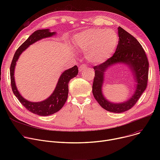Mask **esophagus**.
Listing matches in <instances>:
<instances>
[{"label": "esophagus", "mask_w": 160, "mask_h": 160, "mask_svg": "<svg viewBox=\"0 0 160 160\" xmlns=\"http://www.w3.org/2000/svg\"><path fill=\"white\" fill-rule=\"evenodd\" d=\"M86 69V66L85 65H81L80 67H79V71L80 72H82L83 70H85Z\"/></svg>", "instance_id": "obj_1"}]
</instances>
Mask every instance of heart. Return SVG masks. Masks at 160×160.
<instances>
[{
  "instance_id": "heart-1",
  "label": "heart",
  "mask_w": 160,
  "mask_h": 160,
  "mask_svg": "<svg viewBox=\"0 0 160 160\" xmlns=\"http://www.w3.org/2000/svg\"><path fill=\"white\" fill-rule=\"evenodd\" d=\"M75 48L87 50V60L95 64L106 62L114 54L119 37L112 29L90 28L75 34L72 39Z\"/></svg>"
}]
</instances>
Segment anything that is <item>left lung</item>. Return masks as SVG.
I'll return each mask as SVG.
<instances>
[{"instance_id": "left-lung-1", "label": "left lung", "mask_w": 160, "mask_h": 160, "mask_svg": "<svg viewBox=\"0 0 160 160\" xmlns=\"http://www.w3.org/2000/svg\"><path fill=\"white\" fill-rule=\"evenodd\" d=\"M119 41L116 51L109 60L95 66V78L93 83V94L98 104L106 110L113 113L127 111L135 104L147 86L148 62L145 50L139 41L121 27H118ZM116 64L127 66L132 74L135 84L133 94L125 102L113 103L103 95L102 90L105 74L112 66Z\"/></svg>"}]
</instances>
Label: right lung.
<instances>
[{
	"label": "right lung",
	"instance_id": "add662e5",
	"mask_svg": "<svg viewBox=\"0 0 160 160\" xmlns=\"http://www.w3.org/2000/svg\"><path fill=\"white\" fill-rule=\"evenodd\" d=\"M56 34V32H51L50 29H42L35 31L16 50L10 65L11 85L13 94L28 111L41 116H48L61 110L68 97L69 82L71 79L77 77L78 73V67L74 65L71 68L64 71L59 78L52 93L47 98L40 102L29 101L20 94L15 81V69L19 56L30 45L39 40L52 37Z\"/></svg>",
	"mask_w": 160,
	"mask_h": 160
}]
</instances>
